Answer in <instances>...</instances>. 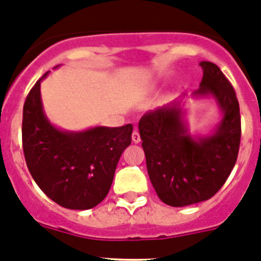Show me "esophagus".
<instances>
[{
	"label": "esophagus",
	"mask_w": 261,
	"mask_h": 261,
	"mask_svg": "<svg viewBox=\"0 0 261 261\" xmlns=\"http://www.w3.org/2000/svg\"><path fill=\"white\" fill-rule=\"evenodd\" d=\"M141 141L140 139V134H139L138 130H134L133 133V143L134 144H139Z\"/></svg>",
	"instance_id": "obj_1"
}]
</instances>
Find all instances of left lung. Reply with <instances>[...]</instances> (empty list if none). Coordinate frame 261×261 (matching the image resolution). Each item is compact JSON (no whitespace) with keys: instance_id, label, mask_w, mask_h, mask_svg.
Returning <instances> with one entry per match:
<instances>
[{"instance_id":"left-lung-1","label":"left lung","mask_w":261,"mask_h":261,"mask_svg":"<svg viewBox=\"0 0 261 261\" xmlns=\"http://www.w3.org/2000/svg\"><path fill=\"white\" fill-rule=\"evenodd\" d=\"M199 65L203 77L192 96L213 97L222 114L212 134L188 133L180 99L146 112L139 121L147 174L158 197L172 207L215 196L235 167L240 146V107L235 89L217 65L211 62Z\"/></svg>"}]
</instances>
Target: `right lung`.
Instances as JSON below:
<instances>
[{
    "instance_id": "right-lung-1",
    "label": "right lung",
    "mask_w": 261,
    "mask_h": 261,
    "mask_svg": "<svg viewBox=\"0 0 261 261\" xmlns=\"http://www.w3.org/2000/svg\"><path fill=\"white\" fill-rule=\"evenodd\" d=\"M26 97L22 114V147L31 177L59 206L89 210L111 188L121 154L131 144L133 125L96 126L65 131L50 123L43 109L40 82Z\"/></svg>"
}]
</instances>
